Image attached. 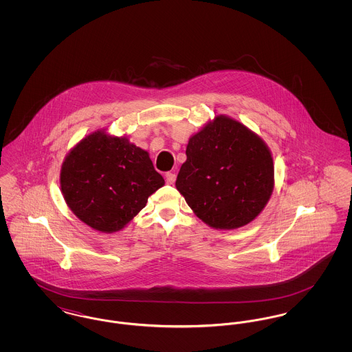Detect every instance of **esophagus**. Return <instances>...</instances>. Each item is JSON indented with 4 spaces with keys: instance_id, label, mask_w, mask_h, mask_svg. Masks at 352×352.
Listing matches in <instances>:
<instances>
[{
    "instance_id": "esophagus-1",
    "label": "esophagus",
    "mask_w": 352,
    "mask_h": 352,
    "mask_svg": "<svg viewBox=\"0 0 352 352\" xmlns=\"http://www.w3.org/2000/svg\"><path fill=\"white\" fill-rule=\"evenodd\" d=\"M165 178H166V184H174V182H175V179H177V175H175L174 173H166Z\"/></svg>"
}]
</instances>
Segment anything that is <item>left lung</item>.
Listing matches in <instances>:
<instances>
[{
  "label": "left lung",
  "instance_id": "8db88e82",
  "mask_svg": "<svg viewBox=\"0 0 352 352\" xmlns=\"http://www.w3.org/2000/svg\"><path fill=\"white\" fill-rule=\"evenodd\" d=\"M186 155L177 190L210 227H243L268 203L274 184L272 154L239 121L217 116L188 140Z\"/></svg>",
  "mask_w": 352,
  "mask_h": 352
}]
</instances>
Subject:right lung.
I'll return each mask as SVG.
<instances>
[{"mask_svg": "<svg viewBox=\"0 0 352 352\" xmlns=\"http://www.w3.org/2000/svg\"><path fill=\"white\" fill-rule=\"evenodd\" d=\"M164 184L148 151L104 131L83 138L60 170V187L71 211L105 234L122 230Z\"/></svg>", "mask_w": 352, "mask_h": 352, "instance_id": "right-lung-1", "label": "right lung"}]
</instances>
